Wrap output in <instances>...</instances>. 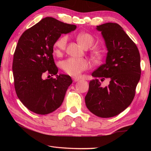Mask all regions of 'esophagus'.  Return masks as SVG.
<instances>
[{"mask_svg": "<svg viewBox=\"0 0 151 151\" xmlns=\"http://www.w3.org/2000/svg\"><path fill=\"white\" fill-rule=\"evenodd\" d=\"M72 78L73 80V82H75H75H77L78 81H80V78H78L77 77H73Z\"/></svg>", "mask_w": 151, "mask_h": 151, "instance_id": "1", "label": "esophagus"}]
</instances>
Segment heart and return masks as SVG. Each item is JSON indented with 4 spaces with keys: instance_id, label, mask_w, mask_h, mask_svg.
I'll use <instances>...</instances> for the list:
<instances>
[{
    "instance_id": "b5f03b06",
    "label": "heart",
    "mask_w": 151,
    "mask_h": 151,
    "mask_svg": "<svg viewBox=\"0 0 151 151\" xmlns=\"http://www.w3.org/2000/svg\"><path fill=\"white\" fill-rule=\"evenodd\" d=\"M76 40L85 48H88L94 43L93 36L88 32H81L76 36ZM68 42V37L62 36L56 40L54 44V52L56 55H60L65 51ZM91 56L95 60H101L102 53L99 50L91 51ZM60 67L68 75L78 76L90 67V63L85 58H68L60 63Z\"/></svg>"
}]
</instances>
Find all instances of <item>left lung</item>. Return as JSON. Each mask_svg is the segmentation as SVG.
Listing matches in <instances>:
<instances>
[{
	"mask_svg": "<svg viewBox=\"0 0 151 151\" xmlns=\"http://www.w3.org/2000/svg\"><path fill=\"white\" fill-rule=\"evenodd\" d=\"M96 29L101 31L108 50L106 63L92 73L85 96L86 107L92 113L109 118L124 111L133 100L141 74L139 49L122 28L107 22ZM107 78L109 85L102 88L99 79Z\"/></svg>",
	"mask_w": 151,
	"mask_h": 151,
	"instance_id": "8db88e82",
	"label": "left lung"
}]
</instances>
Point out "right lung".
<instances>
[{
    "label": "right lung",
    "instance_id": "1",
    "mask_svg": "<svg viewBox=\"0 0 151 151\" xmlns=\"http://www.w3.org/2000/svg\"><path fill=\"white\" fill-rule=\"evenodd\" d=\"M76 28V25L46 17L20 37L12 62L14 85L18 98L30 111L47 114L62 104L73 81L68 75H57L53 46L61 35ZM45 73L57 78L44 80L42 77Z\"/></svg>",
    "mask_w": 151,
    "mask_h": 151
}]
</instances>
